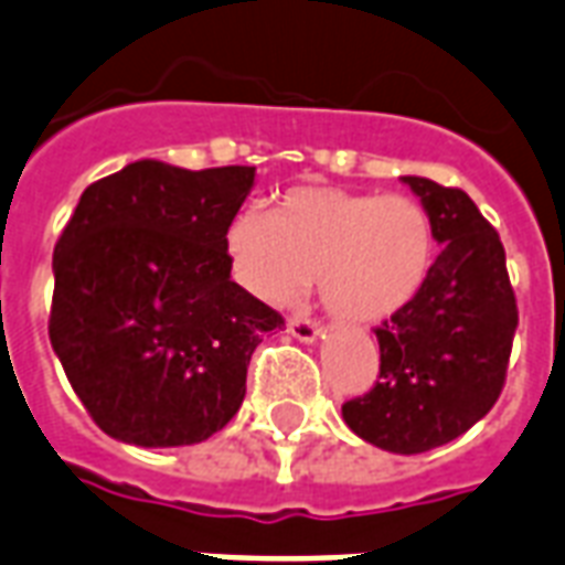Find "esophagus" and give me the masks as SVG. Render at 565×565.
Returning a JSON list of instances; mask_svg holds the SVG:
<instances>
[{
	"instance_id": "obj_1",
	"label": "esophagus",
	"mask_w": 565,
	"mask_h": 565,
	"mask_svg": "<svg viewBox=\"0 0 565 565\" xmlns=\"http://www.w3.org/2000/svg\"><path fill=\"white\" fill-rule=\"evenodd\" d=\"M287 331H290L296 340H301V343H317V340L322 338L320 322L308 320V317H292V320L287 322Z\"/></svg>"
}]
</instances>
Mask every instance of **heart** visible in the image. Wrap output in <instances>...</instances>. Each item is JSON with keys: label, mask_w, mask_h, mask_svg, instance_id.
I'll return each mask as SVG.
<instances>
[{"label": "heart", "mask_w": 565, "mask_h": 565, "mask_svg": "<svg viewBox=\"0 0 565 565\" xmlns=\"http://www.w3.org/2000/svg\"><path fill=\"white\" fill-rule=\"evenodd\" d=\"M234 281L264 305H292L317 278L326 311L373 326L406 311L436 266V225L406 195L287 189L273 213L239 210L225 227Z\"/></svg>", "instance_id": "b5f03b06"}]
</instances>
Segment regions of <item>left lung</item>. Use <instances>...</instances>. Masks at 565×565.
Listing matches in <instances>:
<instances>
[{
    "instance_id": "1",
    "label": "left lung",
    "mask_w": 565,
    "mask_h": 565,
    "mask_svg": "<svg viewBox=\"0 0 565 565\" xmlns=\"http://www.w3.org/2000/svg\"><path fill=\"white\" fill-rule=\"evenodd\" d=\"M436 225L424 292L376 329L379 382L343 403L352 433L391 454H424L468 433L498 403L519 308L501 236L462 189L403 178Z\"/></svg>"
}]
</instances>
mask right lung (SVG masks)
<instances>
[{
    "label": "right lung",
    "mask_w": 565,
    "mask_h": 565,
    "mask_svg": "<svg viewBox=\"0 0 565 565\" xmlns=\"http://www.w3.org/2000/svg\"><path fill=\"white\" fill-rule=\"evenodd\" d=\"M252 166L139 159L85 189L53 254L50 343L94 424L183 447L239 412L257 343L284 317L231 281L225 227Z\"/></svg>",
    "instance_id": "1"
}]
</instances>
